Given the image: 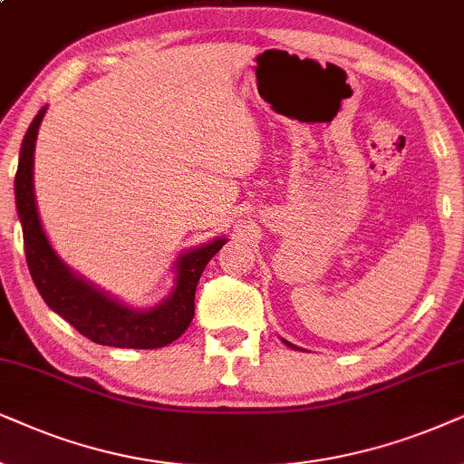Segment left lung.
Instances as JSON below:
<instances>
[{"label": "left lung", "mask_w": 464, "mask_h": 464, "mask_svg": "<svg viewBox=\"0 0 464 464\" xmlns=\"http://www.w3.org/2000/svg\"><path fill=\"white\" fill-rule=\"evenodd\" d=\"M284 343H288V342H284ZM290 345V348H296V345H293V343H288Z\"/></svg>", "instance_id": "8db88e82"}]
</instances>
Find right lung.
Segmentation results:
<instances>
[{
	"label": "right lung",
	"instance_id": "right-lung-1",
	"mask_svg": "<svg viewBox=\"0 0 464 464\" xmlns=\"http://www.w3.org/2000/svg\"><path fill=\"white\" fill-rule=\"evenodd\" d=\"M46 108L40 110L24 135L21 146V159L14 178L16 209L23 225L24 256H27L29 274L35 288L53 312L65 318L80 335L89 337L99 345L114 348H163L176 342L188 329L195 316V290L197 282L216 252L225 246L227 239L190 250L178 261L176 288L168 301L148 312H133L99 293L82 277L73 276L42 231L38 209L34 197V146L38 138V127Z\"/></svg>",
	"mask_w": 464,
	"mask_h": 464
}]
</instances>
